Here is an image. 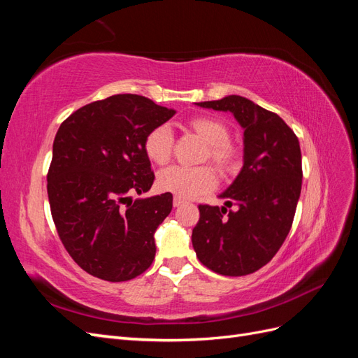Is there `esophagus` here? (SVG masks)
<instances>
[{"mask_svg":"<svg viewBox=\"0 0 358 358\" xmlns=\"http://www.w3.org/2000/svg\"><path fill=\"white\" fill-rule=\"evenodd\" d=\"M183 203H185V200H182V199H179V197L173 199V206H175V208H179V206H182Z\"/></svg>","mask_w":358,"mask_h":358,"instance_id":"obj_1","label":"esophagus"}]
</instances>
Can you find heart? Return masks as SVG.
<instances>
[{
	"label": "heart",
	"instance_id": "obj_1",
	"mask_svg": "<svg viewBox=\"0 0 358 358\" xmlns=\"http://www.w3.org/2000/svg\"><path fill=\"white\" fill-rule=\"evenodd\" d=\"M188 128L208 145L203 161H210L222 176H230L241 166V152L230 142V129L216 117L199 116L188 122ZM175 148V134L169 125H158L150 129L143 140L146 157L158 166L170 161ZM161 191L175 194L179 199H194L210 192L216 187V175L212 167L173 166L158 173Z\"/></svg>",
	"mask_w": 358,
	"mask_h": 358
}]
</instances>
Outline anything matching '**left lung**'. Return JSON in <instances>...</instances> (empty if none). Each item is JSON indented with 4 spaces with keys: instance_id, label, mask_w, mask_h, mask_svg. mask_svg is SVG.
I'll list each match as a JSON object with an SVG mask.
<instances>
[{
    "instance_id": "8db88e82",
    "label": "left lung",
    "mask_w": 358,
    "mask_h": 358,
    "mask_svg": "<svg viewBox=\"0 0 358 358\" xmlns=\"http://www.w3.org/2000/svg\"><path fill=\"white\" fill-rule=\"evenodd\" d=\"M197 106L231 112L245 129V149L241 173L221 194L238 209L200 204L194 251L215 273H254L275 257L294 220L303 178L299 138L282 117L241 95Z\"/></svg>"
}]
</instances>
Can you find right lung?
Returning a JSON list of instances; mask_svg holds the SVG:
<instances>
[{
  "label": "right lung",
  "mask_w": 358,
  "mask_h": 358,
  "mask_svg": "<svg viewBox=\"0 0 358 358\" xmlns=\"http://www.w3.org/2000/svg\"><path fill=\"white\" fill-rule=\"evenodd\" d=\"M175 113L146 96L117 94L61 124L48 171L50 212L64 248L90 275L122 282L152 264L154 233L171 212L173 196H129L152 187L143 140Z\"/></svg>",
  "instance_id": "right-lung-1"
}]
</instances>
